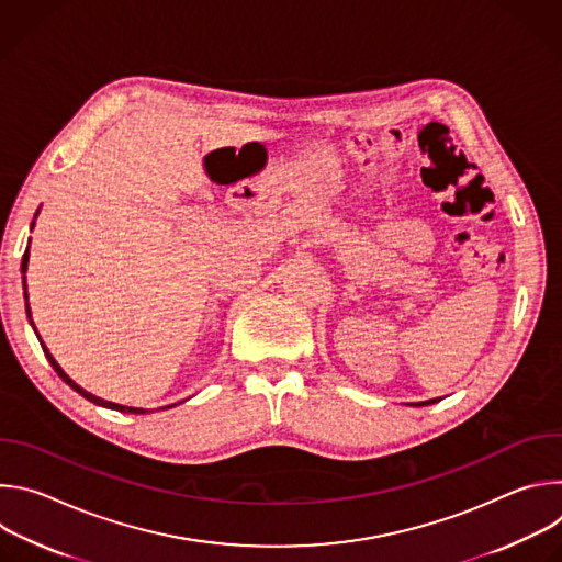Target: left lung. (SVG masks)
Returning a JSON list of instances; mask_svg holds the SVG:
<instances>
[{
  "label": "left lung",
  "mask_w": 562,
  "mask_h": 562,
  "mask_svg": "<svg viewBox=\"0 0 562 562\" xmlns=\"http://www.w3.org/2000/svg\"><path fill=\"white\" fill-rule=\"evenodd\" d=\"M436 400H438V397H436ZM436 400H427V403H418V407H425V405H434Z\"/></svg>",
  "instance_id": "8db88e82"
}]
</instances>
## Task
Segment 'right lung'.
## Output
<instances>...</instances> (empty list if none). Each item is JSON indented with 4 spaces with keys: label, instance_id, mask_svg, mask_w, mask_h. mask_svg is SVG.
<instances>
[{
    "label": "right lung",
    "instance_id": "1",
    "mask_svg": "<svg viewBox=\"0 0 562 562\" xmlns=\"http://www.w3.org/2000/svg\"><path fill=\"white\" fill-rule=\"evenodd\" d=\"M26 267H29V249H26V254H24V258H22V273H26ZM24 289H26V282H24ZM29 297V295H26ZM26 313L31 315V308H29V304H26ZM31 325H33V319H31ZM42 349H44V353H46V358H48V362L53 364V369L57 371V375L68 384V386H72L77 393H82L87 400H91V403H95V405H102V407H109V409H115V412H124V414H146L144 409H137V407H124V405H115V403H109V400H102V397H98V395H93V393H89L87 389H82L79 384H75L64 371H61V367L55 362V358L50 356V351L42 345ZM173 407V405H171Z\"/></svg>",
    "mask_w": 562,
    "mask_h": 562
}]
</instances>
